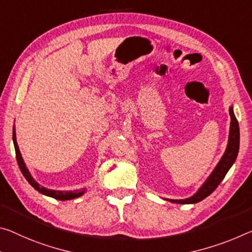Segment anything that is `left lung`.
Wrapping results in <instances>:
<instances>
[{
	"mask_svg": "<svg viewBox=\"0 0 252 252\" xmlns=\"http://www.w3.org/2000/svg\"><path fill=\"white\" fill-rule=\"evenodd\" d=\"M231 123H230V132H229V141H227L226 149L223 154L222 158L220 159L217 167L211 173V175L207 177L204 184L199 187V189L195 193L193 196L185 199H169L165 198L166 201H169L171 203H177V204H195L203 201L210 194L217 189V187L220 185V183L223 181L225 175L231 166L233 165L237 156L239 153V146H240V130H239V123L238 120L235 118L233 106H230L229 109Z\"/></svg>",
	"mask_w": 252,
	"mask_h": 252,
	"instance_id": "1",
	"label": "left lung"
}]
</instances>
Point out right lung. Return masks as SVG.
<instances>
[{
    "instance_id": "right-lung-1",
    "label": "right lung",
    "mask_w": 252,
    "mask_h": 252,
    "mask_svg": "<svg viewBox=\"0 0 252 252\" xmlns=\"http://www.w3.org/2000/svg\"><path fill=\"white\" fill-rule=\"evenodd\" d=\"M13 143H14L15 156H17V161H18V165L20 167V170H21V173L23 174V176H25V178L27 179L28 183H29L35 190H38L39 193H41L43 195H47V196L54 197L56 199H59V201H67V199H73V198L82 196V195L85 193V189H82V190H54V189H48L43 186H40L39 184L34 181L33 177L31 176L30 171L28 170L26 163H25V161H23L21 153H20V149L18 147L14 127H13Z\"/></svg>"
}]
</instances>
